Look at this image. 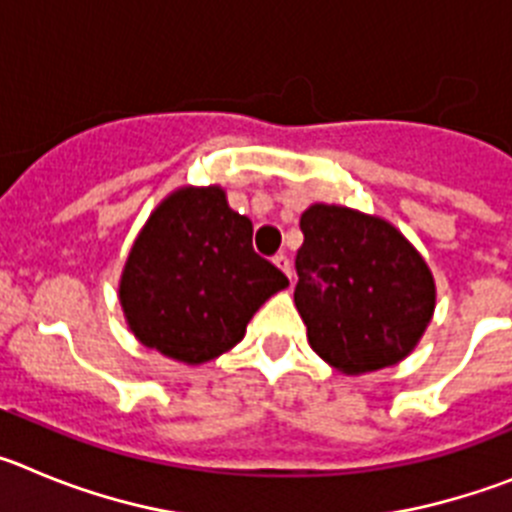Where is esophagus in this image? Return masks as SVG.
<instances>
[{
    "instance_id": "34e87169",
    "label": "esophagus",
    "mask_w": 512,
    "mask_h": 512,
    "mask_svg": "<svg viewBox=\"0 0 512 512\" xmlns=\"http://www.w3.org/2000/svg\"><path fill=\"white\" fill-rule=\"evenodd\" d=\"M274 264H277L279 269H282L284 274H287L289 282H292V264H289V259H287V256H284V253H277V256H274Z\"/></svg>"
}]
</instances>
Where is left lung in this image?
Returning <instances> with one entry per match:
<instances>
[{
    "mask_svg": "<svg viewBox=\"0 0 512 512\" xmlns=\"http://www.w3.org/2000/svg\"><path fill=\"white\" fill-rule=\"evenodd\" d=\"M295 305L312 351L351 377L413 354L436 310L418 248L379 215L315 202L300 217Z\"/></svg>",
    "mask_w": 512,
    "mask_h": 512,
    "instance_id": "obj_1",
    "label": "left lung"
}]
</instances>
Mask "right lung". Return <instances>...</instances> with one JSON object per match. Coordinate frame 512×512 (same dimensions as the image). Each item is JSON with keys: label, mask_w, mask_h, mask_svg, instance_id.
Here are the masks:
<instances>
[{"label": "right lung", "mask_w": 512, "mask_h": 512, "mask_svg": "<svg viewBox=\"0 0 512 512\" xmlns=\"http://www.w3.org/2000/svg\"><path fill=\"white\" fill-rule=\"evenodd\" d=\"M253 223L225 189L179 187L148 215L120 274L130 333L166 359L200 366L230 351L289 279L253 251Z\"/></svg>", "instance_id": "right-lung-1"}]
</instances>
